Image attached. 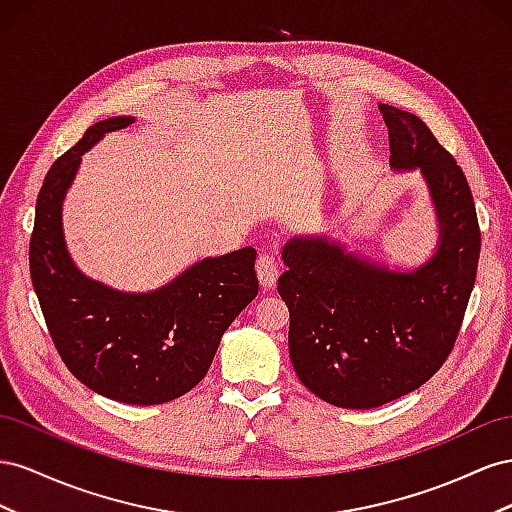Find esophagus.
<instances>
[{
	"mask_svg": "<svg viewBox=\"0 0 512 512\" xmlns=\"http://www.w3.org/2000/svg\"><path fill=\"white\" fill-rule=\"evenodd\" d=\"M257 276H259V283L264 285L266 289L274 287L276 285V279H279V272H281V266H279V259H276L274 255H259L257 259Z\"/></svg>",
	"mask_w": 512,
	"mask_h": 512,
	"instance_id": "1",
	"label": "esophagus"
}]
</instances>
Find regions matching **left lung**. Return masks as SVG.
Returning <instances> with one entry per match:
<instances>
[{
	"instance_id": "1",
	"label": "left lung",
	"mask_w": 512,
	"mask_h": 512,
	"mask_svg": "<svg viewBox=\"0 0 512 512\" xmlns=\"http://www.w3.org/2000/svg\"><path fill=\"white\" fill-rule=\"evenodd\" d=\"M390 167L420 169L440 223L435 255L412 272L362 259L339 242L291 238L279 294L289 309V358L319 399L369 410L420 388L455 347L480 257L474 197L429 126L379 105Z\"/></svg>"
}]
</instances>
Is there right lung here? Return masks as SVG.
I'll list each match as a JSON object with an SVG mask.
<instances>
[{"mask_svg":"<svg viewBox=\"0 0 512 512\" xmlns=\"http://www.w3.org/2000/svg\"><path fill=\"white\" fill-rule=\"evenodd\" d=\"M133 122L126 115L96 122L51 165L36 201L29 272L68 371L107 399L158 405L182 397L206 377L225 330L257 296V251L246 246L206 257L148 294L111 289L72 264L62 203L81 156Z\"/></svg>","mask_w":512,"mask_h":512,"instance_id":"add662e5","label":"right lung"}]
</instances>
